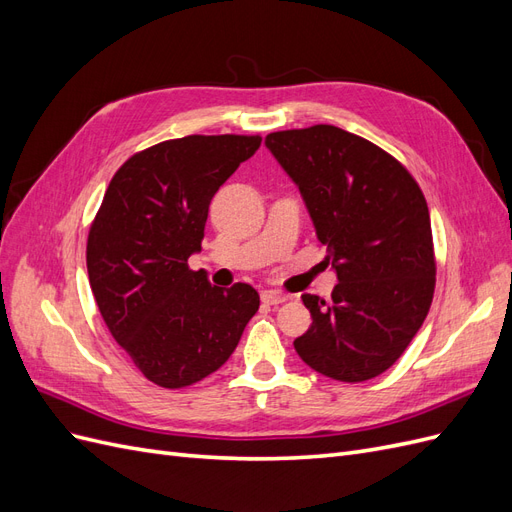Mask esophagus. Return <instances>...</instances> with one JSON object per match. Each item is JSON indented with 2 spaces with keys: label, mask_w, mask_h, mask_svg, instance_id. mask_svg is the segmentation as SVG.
Returning a JSON list of instances; mask_svg holds the SVG:
<instances>
[{
  "label": "esophagus",
  "mask_w": 512,
  "mask_h": 512,
  "mask_svg": "<svg viewBox=\"0 0 512 512\" xmlns=\"http://www.w3.org/2000/svg\"><path fill=\"white\" fill-rule=\"evenodd\" d=\"M260 301L265 305H280L284 301H288V294L277 292V290H262L260 292Z\"/></svg>",
  "instance_id": "obj_1"
}]
</instances>
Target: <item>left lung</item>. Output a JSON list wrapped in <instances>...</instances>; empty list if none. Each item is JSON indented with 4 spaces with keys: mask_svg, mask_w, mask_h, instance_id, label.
<instances>
[{
    "mask_svg": "<svg viewBox=\"0 0 512 512\" xmlns=\"http://www.w3.org/2000/svg\"><path fill=\"white\" fill-rule=\"evenodd\" d=\"M265 145L299 185L339 282L329 303L301 297L312 324L294 350L327 378H376L404 354L431 307L427 200L404 164L342 128L271 132Z\"/></svg>",
    "mask_w": 512,
    "mask_h": 512,
    "instance_id": "1",
    "label": "left lung"
}]
</instances>
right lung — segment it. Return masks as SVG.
<instances>
[{"mask_svg":"<svg viewBox=\"0 0 512 512\" xmlns=\"http://www.w3.org/2000/svg\"><path fill=\"white\" fill-rule=\"evenodd\" d=\"M262 136L192 134L134 153L104 194L87 237V273L115 342L143 376L183 389L235 352L260 297L250 284L211 286L200 252L209 203Z\"/></svg>","mask_w":512,"mask_h":512,"instance_id":"1","label":"right lung"}]
</instances>
